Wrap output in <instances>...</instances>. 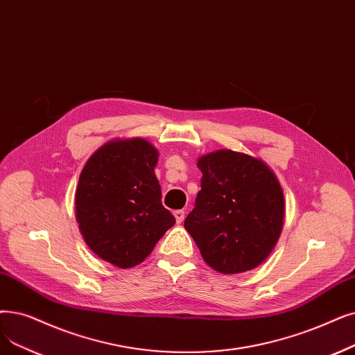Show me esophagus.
Returning <instances> with one entry per match:
<instances>
[{
    "instance_id": "1",
    "label": "esophagus",
    "mask_w": 355,
    "mask_h": 355,
    "mask_svg": "<svg viewBox=\"0 0 355 355\" xmlns=\"http://www.w3.org/2000/svg\"><path fill=\"white\" fill-rule=\"evenodd\" d=\"M174 216H175L177 223H181L184 220V218H186V211H184V210H175Z\"/></svg>"
}]
</instances>
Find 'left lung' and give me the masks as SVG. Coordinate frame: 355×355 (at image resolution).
Masks as SVG:
<instances>
[{"instance_id":"left-lung-1","label":"left lung","mask_w":355,"mask_h":355,"mask_svg":"<svg viewBox=\"0 0 355 355\" xmlns=\"http://www.w3.org/2000/svg\"><path fill=\"white\" fill-rule=\"evenodd\" d=\"M202 190L184 227L206 263L222 274L259 266L280 238L284 196L266 162L230 149L198 159Z\"/></svg>"}]
</instances>
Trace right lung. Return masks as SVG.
<instances>
[{
    "label": "right lung",
    "instance_id": "right-lung-1",
    "mask_svg": "<svg viewBox=\"0 0 355 355\" xmlns=\"http://www.w3.org/2000/svg\"><path fill=\"white\" fill-rule=\"evenodd\" d=\"M158 150L142 137L107 142L83 168L75 216L84 241L101 259L132 268L174 226L161 202Z\"/></svg>",
    "mask_w": 355,
    "mask_h": 355
}]
</instances>
